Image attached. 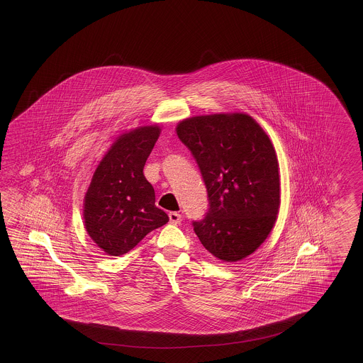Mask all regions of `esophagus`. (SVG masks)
Here are the masks:
<instances>
[{
  "instance_id": "esophagus-1",
  "label": "esophagus",
  "mask_w": 363,
  "mask_h": 363,
  "mask_svg": "<svg viewBox=\"0 0 363 363\" xmlns=\"http://www.w3.org/2000/svg\"><path fill=\"white\" fill-rule=\"evenodd\" d=\"M169 218H170L171 223L178 224L182 222V216L179 214L178 211H171Z\"/></svg>"
}]
</instances>
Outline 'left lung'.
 <instances>
[{
    "instance_id": "obj_1",
    "label": "left lung",
    "mask_w": 363,
    "mask_h": 363,
    "mask_svg": "<svg viewBox=\"0 0 363 363\" xmlns=\"http://www.w3.org/2000/svg\"><path fill=\"white\" fill-rule=\"evenodd\" d=\"M177 133L208 191V213L192 222L201 244L225 262L252 255L269 236L280 205L278 158L269 136L241 113L188 118Z\"/></svg>"
}]
</instances>
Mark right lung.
Segmentation results:
<instances>
[{"label":"right lung","instance_id":"1","mask_svg":"<svg viewBox=\"0 0 363 363\" xmlns=\"http://www.w3.org/2000/svg\"><path fill=\"white\" fill-rule=\"evenodd\" d=\"M160 132L158 125H147L119 136L93 174L85 194V230L106 255L130 252L169 222L143 172Z\"/></svg>","mask_w":363,"mask_h":363}]
</instances>
